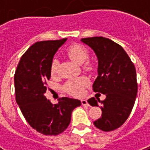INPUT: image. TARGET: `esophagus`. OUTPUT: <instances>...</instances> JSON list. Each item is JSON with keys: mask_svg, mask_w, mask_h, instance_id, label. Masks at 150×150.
<instances>
[{"mask_svg": "<svg viewBox=\"0 0 150 150\" xmlns=\"http://www.w3.org/2000/svg\"><path fill=\"white\" fill-rule=\"evenodd\" d=\"M82 102V106H89V103H88V101L86 100H81Z\"/></svg>", "mask_w": 150, "mask_h": 150, "instance_id": "34e87169", "label": "esophagus"}]
</instances>
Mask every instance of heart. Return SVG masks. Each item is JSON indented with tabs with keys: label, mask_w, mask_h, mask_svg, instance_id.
Wrapping results in <instances>:
<instances>
[{
	"label": "heart",
	"mask_w": 150,
	"mask_h": 150,
	"mask_svg": "<svg viewBox=\"0 0 150 150\" xmlns=\"http://www.w3.org/2000/svg\"><path fill=\"white\" fill-rule=\"evenodd\" d=\"M66 54L74 62L82 64L86 61L89 57V51L84 46L79 44V43H74L71 45L66 50ZM58 67V62L56 60H54L52 62L51 64V73L55 74L57 71ZM84 67L87 69H90L91 65L89 63L85 64ZM88 84V81L86 78L80 77L76 79L68 80L64 85V89L67 93H68L72 96H81L83 93L85 87Z\"/></svg>",
	"instance_id": "obj_1"
}]
</instances>
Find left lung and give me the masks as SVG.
Instances as JSON below:
<instances>
[{"label": "left lung", "mask_w": 150, "mask_h": 150, "mask_svg": "<svg viewBox=\"0 0 150 150\" xmlns=\"http://www.w3.org/2000/svg\"><path fill=\"white\" fill-rule=\"evenodd\" d=\"M82 43L93 50L98 59V76L93 85L96 93L106 95L100 101L92 97L91 106H101L102 115L93 122L96 128L110 132L121 127L130 115L137 96L136 71L121 46L110 39L95 36L82 38Z\"/></svg>", "instance_id": "1"}]
</instances>
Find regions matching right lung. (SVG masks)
Wrapping results in <instances>:
<instances>
[{
	"label": "right lung",
	"mask_w": 150,
	"mask_h": 150,
	"mask_svg": "<svg viewBox=\"0 0 150 150\" xmlns=\"http://www.w3.org/2000/svg\"><path fill=\"white\" fill-rule=\"evenodd\" d=\"M67 38L36 42L21 57L15 74V98L32 128L46 135H57L68 128L73 110L81 101L59 98L56 104L47 100V81L51 75L54 55Z\"/></svg>",
	"instance_id": "obj_1"
}]
</instances>
